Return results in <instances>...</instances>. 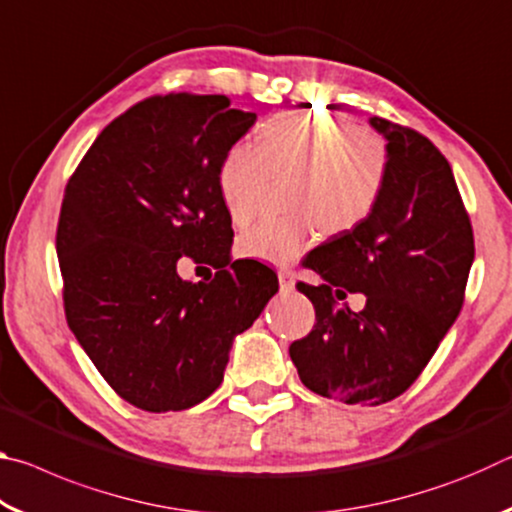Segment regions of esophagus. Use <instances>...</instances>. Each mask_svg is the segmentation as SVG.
Instances as JSON below:
<instances>
[{
	"label": "esophagus",
	"mask_w": 512,
	"mask_h": 512,
	"mask_svg": "<svg viewBox=\"0 0 512 512\" xmlns=\"http://www.w3.org/2000/svg\"><path fill=\"white\" fill-rule=\"evenodd\" d=\"M277 277H280L282 293H291L293 287H296V273L289 271V268H280V271H277Z\"/></svg>",
	"instance_id": "obj_1"
}]
</instances>
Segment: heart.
Instances as JSON below:
<instances>
[{
  "label": "heart",
  "mask_w": 512,
  "mask_h": 512,
  "mask_svg": "<svg viewBox=\"0 0 512 512\" xmlns=\"http://www.w3.org/2000/svg\"><path fill=\"white\" fill-rule=\"evenodd\" d=\"M384 137L339 115L277 112L257 128L255 146L239 142L223 155L219 194L235 225L257 214L271 178L293 176L291 214L264 219L239 237V253L289 264L305 253L318 228L350 232L375 212L388 183Z\"/></svg>",
  "instance_id": "1"
}]
</instances>
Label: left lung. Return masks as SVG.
Returning a JSON list of instances; mask_svg holds the SVG:
<instances>
[{
  "label": "left lung",
  "instance_id": "1",
  "mask_svg": "<svg viewBox=\"0 0 512 512\" xmlns=\"http://www.w3.org/2000/svg\"><path fill=\"white\" fill-rule=\"evenodd\" d=\"M386 137L391 171L359 228L311 250L320 284H298L316 325L289 354L309 391L377 406L402 395L461 314L474 262V235L452 167L413 128L370 117ZM363 292L361 312L341 306Z\"/></svg>",
  "mask_w": 512,
  "mask_h": 512
}]
</instances>
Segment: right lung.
Segmentation results:
<instances>
[{"instance_id":"obj_1","label":"right lung","mask_w":512,"mask_h":512,"mask_svg":"<svg viewBox=\"0 0 512 512\" xmlns=\"http://www.w3.org/2000/svg\"><path fill=\"white\" fill-rule=\"evenodd\" d=\"M223 94H158L103 128L65 187L56 250L67 325L101 377L142 411H185L223 381L235 336L277 293L230 259L223 155L255 124ZM217 268L187 283L177 259Z\"/></svg>"}]
</instances>
